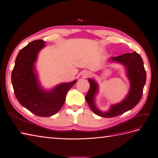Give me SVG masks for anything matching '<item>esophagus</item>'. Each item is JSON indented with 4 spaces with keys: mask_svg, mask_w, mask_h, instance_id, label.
<instances>
[{
    "mask_svg": "<svg viewBox=\"0 0 158 158\" xmlns=\"http://www.w3.org/2000/svg\"><path fill=\"white\" fill-rule=\"evenodd\" d=\"M82 74H83V76L84 77H88V76L90 75V72L87 71V70H85V71L83 72Z\"/></svg>",
    "mask_w": 158,
    "mask_h": 158,
    "instance_id": "1",
    "label": "esophagus"
}]
</instances>
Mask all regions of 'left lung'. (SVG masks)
<instances>
[{"mask_svg": "<svg viewBox=\"0 0 158 158\" xmlns=\"http://www.w3.org/2000/svg\"><path fill=\"white\" fill-rule=\"evenodd\" d=\"M111 62L122 64L126 68L127 77L130 83V88L127 95L121 102L113 104L108 111L103 112L95 103V97L98 94L99 85L93 79H88L90 83L89 90L85 96V100L91 110L96 114L104 118H111L123 114L135 107L141 100L143 88L146 83L147 73L144 68L141 56L136 52L126 53L118 56L110 57Z\"/></svg>", "mask_w": 158, "mask_h": 158, "instance_id": "obj_1", "label": "left lung"}]
</instances>
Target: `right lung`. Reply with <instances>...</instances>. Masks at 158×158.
I'll list each match as a JSON object with an SVG mask.
<instances>
[{
    "mask_svg": "<svg viewBox=\"0 0 158 158\" xmlns=\"http://www.w3.org/2000/svg\"><path fill=\"white\" fill-rule=\"evenodd\" d=\"M42 40L29 43L17 55L11 73V83L17 100L22 106L42 117L54 115L66 101L68 91L77 82L63 83L49 90L41 86L36 72V64L40 50L45 47Z\"/></svg>",
    "mask_w": 158,
    "mask_h": 158,
    "instance_id": "obj_1",
    "label": "right lung"
}]
</instances>
